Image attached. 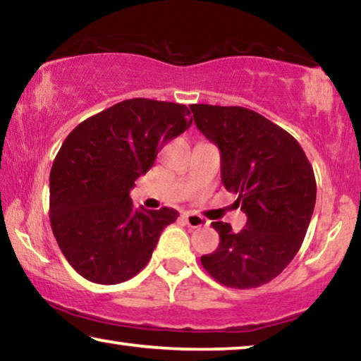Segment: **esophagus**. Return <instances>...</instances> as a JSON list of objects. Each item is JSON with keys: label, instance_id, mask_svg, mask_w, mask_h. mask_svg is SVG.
<instances>
[{"label": "esophagus", "instance_id": "esophagus-1", "mask_svg": "<svg viewBox=\"0 0 361 361\" xmlns=\"http://www.w3.org/2000/svg\"><path fill=\"white\" fill-rule=\"evenodd\" d=\"M185 221L189 228H204V226H209V221L204 216L197 215V213H185Z\"/></svg>", "mask_w": 361, "mask_h": 361}]
</instances>
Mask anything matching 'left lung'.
I'll use <instances>...</instances> for the list:
<instances>
[{"label":"left lung","mask_w":361,"mask_h":361,"mask_svg":"<svg viewBox=\"0 0 361 361\" xmlns=\"http://www.w3.org/2000/svg\"><path fill=\"white\" fill-rule=\"evenodd\" d=\"M194 122L221 152V181L235 192L247 226L213 221L219 245L200 262L229 288H258L295 258L312 218L317 183L301 145L282 127L242 106L191 105Z\"/></svg>","instance_id":"1"}]
</instances>
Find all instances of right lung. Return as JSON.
Masks as SVG:
<instances>
[{
	"label": "right lung",
	"mask_w": 361,
	"mask_h": 361,
	"mask_svg": "<svg viewBox=\"0 0 361 361\" xmlns=\"http://www.w3.org/2000/svg\"><path fill=\"white\" fill-rule=\"evenodd\" d=\"M186 105L130 99L78 124L49 176V219L71 267L94 283L116 285L142 271L161 232L180 213L146 210L130 191L164 145L191 126Z\"/></svg>",
	"instance_id": "1"
}]
</instances>
